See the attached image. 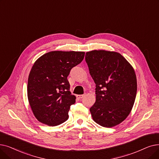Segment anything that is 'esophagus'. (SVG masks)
Instances as JSON below:
<instances>
[{"label":"esophagus","mask_w":159,"mask_h":159,"mask_svg":"<svg viewBox=\"0 0 159 159\" xmlns=\"http://www.w3.org/2000/svg\"><path fill=\"white\" fill-rule=\"evenodd\" d=\"M84 95H77V98L79 99H82V98H84Z\"/></svg>","instance_id":"34e87169"}]
</instances>
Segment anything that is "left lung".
Wrapping results in <instances>:
<instances>
[{
    "instance_id": "obj_1",
    "label": "left lung",
    "mask_w": 159,
    "mask_h": 159,
    "mask_svg": "<svg viewBox=\"0 0 159 159\" xmlns=\"http://www.w3.org/2000/svg\"><path fill=\"white\" fill-rule=\"evenodd\" d=\"M89 71L96 84V101L89 110L104 127L119 125L134 105L137 81L133 66L121 54L105 50L86 53Z\"/></svg>"
}]
</instances>
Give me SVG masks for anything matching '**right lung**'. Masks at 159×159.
Listing matches in <instances>:
<instances>
[{"instance_id":"right-lung-1","label":"right lung","mask_w":159,"mask_h":159,"mask_svg":"<svg viewBox=\"0 0 159 159\" xmlns=\"http://www.w3.org/2000/svg\"><path fill=\"white\" fill-rule=\"evenodd\" d=\"M84 54L80 51H51L34 62L29 76L27 95L39 122L57 126L69 118L68 112L76 97L70 91L67 77Z\"/></svg>"}]
</instances>
